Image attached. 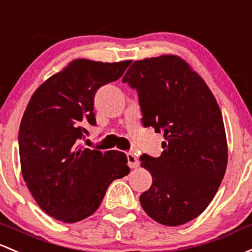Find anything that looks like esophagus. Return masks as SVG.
<instances>
[{
  "label": "esophagus",
  "instance_id": "esophagus-1",
  "mask_svg": "<svg viewBox=\"0 0 252 252\" xmlns=\"http://www.w3.org/2000/svg\"><path fill=\"white\" fill-rule=\"evenodd\" d=\"M126 160H128V165L130 166V168H137V166L140 165L139 164V160H137L136 156L134 155L133 152H128L126 153Z\"/></svg>",
  "mask_w": 252,
  "mask_h": 252
}]
</instances>
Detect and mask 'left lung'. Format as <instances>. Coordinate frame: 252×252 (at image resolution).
<instances>
[{"label":"left lung","mask_w":252,"mask_h":252,"mask_svg":"<svg viewBox=\"0 0 252 252\" xmlns=\"http://www.w3.org/2000/svg\"><path fill=\"white\" fill-rule=\"evenodd\" d=\"M122 82L137 93L142 126L165 137L160 157L140 156L152 175L140 203L161 224L186 223L205 210L226 173L219 105L200 76L175 55L134 62Z\"/></svg>","instance_id":"left-lung-1"}]
</instances>
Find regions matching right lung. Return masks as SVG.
<instances>
[{
	"label": "right lung",
	"instance_id": "obj_1",
	"mask_svg": "<svg viewBox=\"0 0 252 252\" xmlns=\"http://www.w3.org/2000/svg\"><path fill=\"white\" fill-rule=\"evenodd\" d=\"M131 62L78 59L33 93L19 128L21 173L39 208L66 222L96 211L111 182L129 174L126 156L91 150L81 140L96 126L94 96Z\"/></svg>",
	"mask_w": 252,
	"mask_h": 252
}]
</instances>
